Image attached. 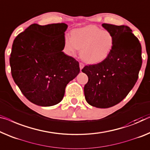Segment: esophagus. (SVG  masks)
<instances>
[{
    "instance_id": "1",
    "label": "esophagus",
    "mask_w": 150,
    "mask_h": 150,
    "mask_svg": "<svg viewBox=\"0 0 150 150\" xmlns=\"http://www.w3.org/2000/svg\"><path fill=\"white\" fill-rule=\"evenodd\" d=\"M84 67V64L82 63V62H80L79 63V68H80V70H82V69Z\"/></svg>"
}]
</instances>
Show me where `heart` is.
Returning <instances> with one entry per match:
<instances>
[{"instance_id": "1", "label": "heart", "mask_w": 150, "mask_h": 150, "mask_svg": "<svg viewBox=\"0 0 150 150\" xmlns=\"http://www.w3.org/2000/svg\"><path fill=\"white\" fill-rule=\"evenodd\" d=\"M115 40L112 34L96 25H88L75 29L71 37L65 35L64 46L69 54H75L78 50L81 58L89 64L101 62L112 50Z\"/></svg>"}]
</instances>
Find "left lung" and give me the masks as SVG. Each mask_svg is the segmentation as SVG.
Returning a JSON list of instances; mask_svg holds the SVG:
<instances>
[{"label":"left lung","mask_w":150,"mask_h":150,"mask_svg":"<svg viewBox=\"0 0 150 150\" xmlns=\"http://www.w3.org/2000/svg\"><path fill=\"white\" fill-rule=\"evenodd\" d=\"M102 25L114 36L112 50L103 61L85 66L82 72L88 77L84 86L87 102L107 108L121 102L137 82L142 64V46L129 27Z\"/></svg>","instance_id":"obj_1"}]
</instances>
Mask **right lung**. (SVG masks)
Returning a JSON list of instances; mask_svg holds the SVG:
<instances>
[{
    "instance_id": "1",
    "label": "right lung",
    "mask_w": 150,
    "mask_h": 150,
    "mask_svg": "<svg viewBox=\"0 0 150 150\" xmlns=\"http://www.w3.org/2000/svg\"><path fill=\"white\" fill-rule=\"evenodd\" d=\"M65 23H33L13 41L11 75L29 101L40 106L59 104L65 88L77 77L78 61L62 52Z\"/></svg>"
}]
</instances>
